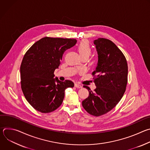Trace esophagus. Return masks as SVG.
Returning a JSON list of instances; mask_svg holds the SVG:
<instances>
[{
    "mask_svg": "<svg viewBox=\"0 0 150 150\" xmlns=\"http://www.w3.org/2000/svg\"><path fill=\"white\" fill-rule=\"evenodd\" d=\"M75 87H76V88H81L82 87V85H80V84L78 83H75Z\"/></svg>",
    "mask_w": 150,
    "mask_h": 150,
    "instance_id": "1",
    "label": "esophagus"
}]
</instances>
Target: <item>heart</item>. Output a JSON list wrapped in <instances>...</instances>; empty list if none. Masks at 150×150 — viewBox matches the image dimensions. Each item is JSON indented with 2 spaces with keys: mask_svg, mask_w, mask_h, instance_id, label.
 <instances>
[{
  "mask_svg": "<svg viewBox=\"0 0 150 150\" xmlns=\"http://www.w3.org/2000/svg\"><path fill=\"white\" fill-rule=\"evenodd\" d=\"M78 52L81 57H88L90 56L91 53V47L89 42L83 40L82 41L77 47Z\"/></svg>",
  "mask_w": 150,
  "mask_h": 150,
  "instance_id": "heart-1",
  "label": "heart"
}]
</instances>
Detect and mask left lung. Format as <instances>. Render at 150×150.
<instances>
[{
	"mask_svg": "<svg viewBox=\"0 0 150 150\" xmlns=\"http://www.w3.org/2000/svg\"><path fill=\"white\" fill-rule=\"evenodd\" d=\"M98 54V62L93 74L96 88L89 91L88 97L82 101L84 109L95 116L110 112L123 97L127 82V65L122 52L113 42L99 38L94 41Z\"/></svg>",
	"mask_w": 150,
	"mask_h": 150,
	"instance_id": "8db88e82",
	"label": "left lung"
}]
</instances>
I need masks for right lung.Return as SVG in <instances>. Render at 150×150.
<instances>
[{
	"label": "right lung",
	"mask_w": 150,
	"mask_h": 150,
	"mask_svg": "<svg viewBox=\"0 0 150 150\" xmlns=\"http://www.w3.org/2000/svg\"><path fill=\"white\" fill-rule=\"evenodd\" d=\"M75 39L45 37L30 47L24 56L20 68L21 83L27 101L38 112L50 113L62 104L67 88L72 81H60L54 77L63 54L74 46Z\"/></svg>",
	"instance_id": "obj_1"
}]
</instances>
